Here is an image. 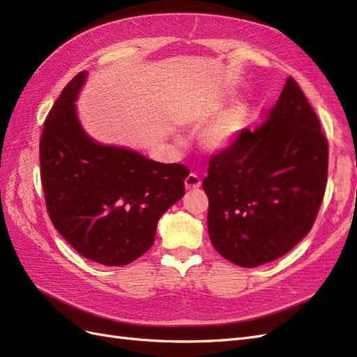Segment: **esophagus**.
Listing matches in <instances>:
<instances>
[{
  "label": "esophagus",
  "mask_w": 357,
  "mask_h": 357,
  "mask_svg": "<svg viewBox=\"0 0 357 357\" xmlns=\"http://www.w3.org/2000/svg\"><path fill=\"white\" fill-rule=\"evenodd\" d=\"M200 181L197 175H195V173H190V175L184 179V184H185V188L187 190H196L200 187Z\"/></svg>",
  "instance_id": "34e87169"
}]
</instances>
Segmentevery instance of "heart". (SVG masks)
I'll list each match as a JSON object with an SVG mask.
<instances>
[{
	"label": "heart",
	"instance_id": "obj_1",
	"mask_svg": "<svg viewBox=\"0 0 357 357\" xmlns=\"http://www.w3.org/2000/svg\"><path fill=\"white\" fill-rule=\"evenodd\" d=\"M217 108L218 107L215 104H208L197 108L196 112L188 116V123L191 126L204 125L217 112ZM248 117L249 108L243 102L227 108L226 112H223L205 128L202 134V142L205 148L213 152L225 151L229 148L243 131L244 125L248 123Z\"/></svg>",
	"mask_w": 357,
	"mask_h": 357
}]
</instances>
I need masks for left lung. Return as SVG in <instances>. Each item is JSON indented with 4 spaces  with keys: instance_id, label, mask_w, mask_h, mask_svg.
I'll use <instances>...</instances> for the list:
<instances>
[{
    "instance_id": "obj_1",
    "label": "left lung",
    "mask_w": 357,
    "mask_h": 357,
    "mask_svg": "<svg viewBox=\"0 0 357 357\" xmlns=\"http://www.w3.org/2000/svg\"><path fill=\"white\" fill-rule=\"evenodd\" d=\"M328 148L319 121L291 77L264 122L245 128L209 161L214 249L252 268L287 255L312 227L324 196Z\"/></svg>"
}]
</instances>
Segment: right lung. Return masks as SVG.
<instances>
[{
    "instance_id": "add662e5",
    "label": "right lung",
    "mask_w": 357,
    "mask_h": 357,
    "mask_svg": "<svg viewBox=\"0 0 357 357\" xmlns=\"http://www.w3.org/2000/svg\"><path fill=\"white\" fill-rule=\"evenodd\" d=\"M87 70L63 89L40 137V175L54 227L81 257L126 266L155 240L161 215L184 196L188 169L86 132L75 102Z\"/></svg>"
}]
</instances>
